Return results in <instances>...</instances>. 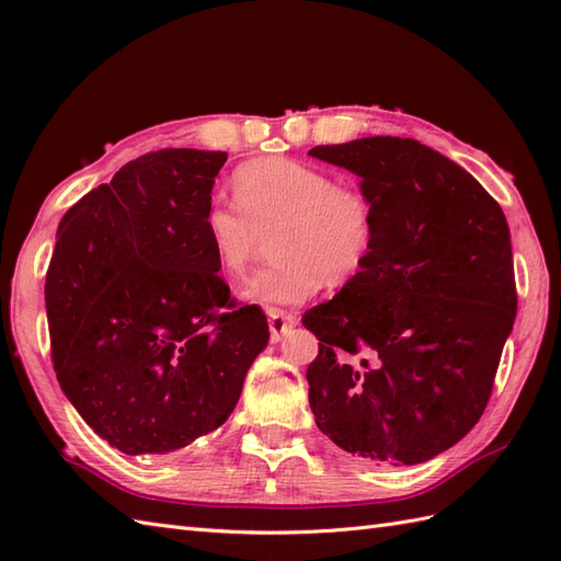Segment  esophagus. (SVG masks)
Instances as JSON below:
<instances>
[{"label": "esophagus", "mask_w": 561, "mask_h": 561, "mask_svg": "<svg viewBox=\"0 0 561 561\" xmlns=\"http://www.w3.org/2000/svg\"><path fill=\"white\" fill-rule=\"evenodd\" d=\"M267 320H270L272 342H279L296 325V316L289 311H282V308H270Z\"/></svg>", "instance_id": "obj_1"}]
</instances>
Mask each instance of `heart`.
Returning <instances> with one entry per match:
<instances>
[{
  "instance_id": "1",
  "label": "heart",
  "mask_w": 561,
  "mask_h": 561,
  "mask_svg": "<svg viewBox=\"0 0 561 561\" xmlns=\"http://www.w3.org/2000/svg\"><path fill=\"white\" fill-rule=\"evenodd\" d=\"M233 207L211 202L202 233L214 265L229 279L243 277L270 243V265L245 287L262 306H294L323 287L359 277L378 236L376 202L362 185L337 183L318 165L294 159H257L231 178Z\"/></svg>"
}]
</instances>
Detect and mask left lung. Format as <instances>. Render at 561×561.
I'll return each instance as SVG.
<instances>
[{"label":"left lung","instance_id":"8db88e82","mask_svg":"<svg viewBox=\"0 0 561 561\" xmlns=\"http://www.w3.org/2000/svg\"><path fill=\"white\" fill-rule=\"evenodd\" d=\"M308 153L359 175L378 214L364 272L301 318L318 337L306 371L316 424L366 460L424 462L490 402L518 306L506 217L468 171L416 139ZM364 348L373 362L352 365Z\"/></svg>","mask_w":561,"mask_h":561}]
</instances>
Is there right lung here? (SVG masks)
<instances>
[{"instance_id": "obj_1", "label": "right lung", "mask_w": 561, "mask_h": 561, "mask_svg": "<svg viewBox=\"0 0 561 561\" xmlns=\"http://www.w3.org/2000/svg\"><path fill=\"white\" fill-rule=\"evenodd\" d=\"M224 161L145 153L57 226L45 277L55 374L83 422L127 456L221 426L267 347L265 313L233 299L202 233Z\"/></svg>"}]
</instances>
